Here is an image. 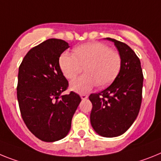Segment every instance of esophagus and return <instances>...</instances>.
<instances>
[{
	"mask_svg": "<svg viewBox=\"0 0 161 161\" xmlns=\"http://www.w3.org/2000/svg\"><path fill=\"white\" fill-rule=\"evenodd\" d=\"M80 96H81V99H82V100H86V99L88 98V96H87V95H85V94H82Z\"/></svg>",
	"mask_w": 161,
	"mask_h": 161,
	"instance_id": "34e87169",
	"label": "esophagus"
}]
</instances>
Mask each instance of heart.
<instances>
[{
    "mask_svg": "<svg viewBox=\"0 0 161 161\" xmlns=\"http://www.w3.org/2000/svg\"><path fill=\"white\" fill-rule=\"evenodd\" d=\"M75 54L64 53L59 58V66L64 76L72 79L86 67L85 76L79 77L70 82L73 92L84 94L98 84L107 86L115 79L121 68V57L100 42H92L75 48Z\"/></svg>",
    "mask_w": 161,
    "mask_h": 161,
    "instance_id": "obj_1",
    "label": "heart"
}]
</instances>
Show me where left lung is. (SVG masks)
I'll return each instance as SVG.
<instances>
[{
  "instance_id": "1",
  "label": "left lung",
  "mask_w": 161,
  "mask_h": 161,
  "mask_svg": "<svg viewBox=\"0 0 161 161\" xmlns=\"http://www.w3.org/2000/svg\"><path fill=\"white\" fill-rule=\"evenodd\" d=\"M105 40L114 43L121 57V68L109 86L89 96L90 120L98 135L114 138L124 134L139 114L143 75L139 57L129 46L114 39Z\"/></svg>"
}]
</instances>
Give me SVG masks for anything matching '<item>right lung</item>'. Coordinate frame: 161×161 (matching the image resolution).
Returning <instances> with one entry per match:
<instances>
[{
  "instance_id": "add662e5",
  "label": "right lung",
  "mask_w": 161,
  "mask_h": 161,
  "mask_svg": "<svg viewBox=\"0 0 161 161\" xmlns=\"http://www.w3.org/2000/svg\"><path fill=\"white\" fill-rule=\"evenodd\" d=\"M69 47L67 42L49 39L26 53L19 69L17 97L21 115L29 130L44 142L65 138L80 96L66 90L68 81L59 66L61 54Z\"/></svg>"
}]
</instances>
